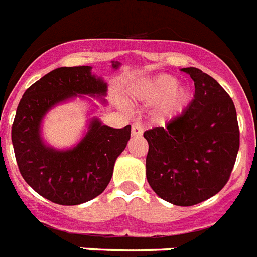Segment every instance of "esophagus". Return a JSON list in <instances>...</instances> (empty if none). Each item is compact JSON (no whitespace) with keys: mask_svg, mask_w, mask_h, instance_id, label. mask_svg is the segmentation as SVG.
Returning <instances> with one entry per match:
<instances>
[{"mask_svg":"<svg viewBox=\"0 0 257 257\" xmlns=\"http://www.w3.org/2000/svg\"><path fill=\"white\" fill-rule=\"evenodd\" d=\"M143 134V126L141 123H134L133 127H131V135L133 137H141Z\"/></svg>","mask_w":257,"mask_h":257,"instance_id":"34e87169","label":"esophagus"}]
</instances>
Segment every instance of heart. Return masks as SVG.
<instances>
[{"instance_id":"b5f03b06","label":"heart","mask_w":257,"mask_h":257,"mask_svg":"<svg viewBox=\"0 0 257 257\" xmlns=\"http://www.w3.org/2000/svg\"><path fill=\"white\" fill-rule=\"evenodd\" d=\"M178 83L179 81L174 75L161 74L135 86L131 96L146 104H157V118L167 122L182 114L192 100V90Z\"/></svg>"}]
</instances>
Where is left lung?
Wrapping results in <instances>:
<instances>
[{"mask_svg": "<svg viewBox=\"0 0 257 257\" xmlns=\"http://www.w3.org/2000/svg\"><path fill=\"white\" fill-rule=\"evenodd\" d=\"M195 82L188 107L167 123L145 131L149 142L146 176L154 192L188 207L216 195L228 182L239 151L236 108L208 74L186 67Z\"/></svg>", "mask_w": 257, "mask_h": 257, "instance_id": "left-lung-1", "label": "left lung"}]
</instances>
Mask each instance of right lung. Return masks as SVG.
<instances>
[{"label": "right lung", "mask_w": 257, "mask_h": 257, "mask_svg": "<svg viewBox=\"0 0 257 257\" xmlns=\"http://www.w3.org/2000/svg\"><path fill=\"white\" fill-rule=\"evenodd\" d=\"M111 67L118 70L120 62L111 61ZM106 95L107 83L93 74L91 66L58 67L25 91L12 127V142L22 178L37 194L57 204L77 206L106 190L131 134L130 124L112 128L93 115L98 106L85 96L106 104ZM77 97L92 103L86 128L75 145L57 149L43 138V120L53 108Z\"/></svg>", "instance_id": "1"}]
</instances>
